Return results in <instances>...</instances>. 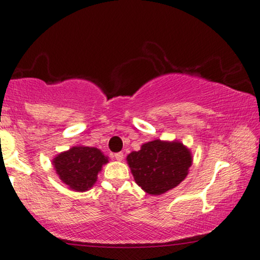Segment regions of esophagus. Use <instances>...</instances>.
Wrapping results in <instances>:
<instances>
[{
    "instance_id": "1",
    "label": "esophagus",
    "mask_w": 260,
    "mask_h": 260,
    "mask_svg": "<svg viewBox=\"0 0 260 260\" xmlns=\"http://www.w3.org/2000/svg\"><path fill=\"white\" fill-rule=\"evenodd\" d=\"M114 157L116 158L117 161H122L123 160V152H116V154L114 155Z\"/></svg>"
}]
</instances>
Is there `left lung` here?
<instances>
[{"label":"left lung","instance_id":"8db88e82","mask_svg":"<svg viewBox=\"0 0 260 260\" xmlns=\"http://www.w3.org/2000/svg\"><path fill=\"white\" fill-rule=\"evenodd\" d=\"M134 180L150 195H161L185 179L192 164L190 150L180 142L160 139L143 144L127 156Z\"/></svg>","mask_w":260,"mask_h":260}]
</instances>
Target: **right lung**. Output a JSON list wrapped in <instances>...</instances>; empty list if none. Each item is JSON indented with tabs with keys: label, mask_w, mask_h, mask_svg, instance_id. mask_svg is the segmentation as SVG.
Segmentation results:
<instances>
[{
	"label": "right lung",
	"mask_w": 260,
	"mask_h": 260,
	"mask_svg": "<svg viewBox=\"0 0 260 260\" xmlns=\"http://www.w3.org/2000/svg\"><path fill=\"white\" fill-rule=\"evenodd\" d=\"M108 157L96 148L73 146L53 158L55 173L74 191H87L95 184Z\"/></svg>",
	"instance_id": "right-lung-1"
}]
</instances>
